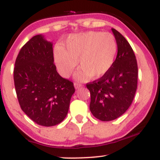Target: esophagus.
<instances>
[{"label": "esophagus", "instance_id": "34e87169", "mask_svg": "<svg viewBox=\"0 0 160 160\" xmlns=\"http://www.w3.org/2000/svg\"><path fill=\"white\" fill-rule=\"evenodd\" d=\"M74 86L75 89H80V87H82V84L79 83V82H74Z\"/></svg>", "mask_w": 160, "mask_h": 160}]
</instances>
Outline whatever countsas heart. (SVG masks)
I'll return each mask as SVG.
<instances>
[{
    "label": "heart",
    "instance_id": "1",
    "mask_svg": "<svg viewBox=\"0 0 160 160\" xmlns=\"http://www.w3.org/2000/svg\"><path fill=\"white\" fill-rule=\"evenodd\" d=\"M117 52V41L113 34L91 31L70 35L64 47L56 46L54 61L58 73L65 78L72 74L78 62L80 68L75 74V79L86 81L107 74L113 65Z\"/></svg>",
    "mask_w": 160,
    "mask_h": 160
}]
</instances>
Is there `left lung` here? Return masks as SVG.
I'll return each instance as SVG.
<instances>
[{
    "instance_id": "obj_1",
    "label": "left lung",
    "mask_w": 160,
    "mask_h": 160,
    "mask_svg": "<svg viewBox=\"0 0 160 160\" xmlns=\"http://www.w3.org/2000/svg\"><path fill=\"white\" fill-rule=\"evenodd\" d=\"M117 44V55L109 71L86 84L90 92L89 109L95 118L111 121L128 110L137 89L138 65L131 46L120 32L111 28Z\"/></svg>"
}]
</instances>
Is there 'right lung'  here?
<instances>
[{
    "label": "right lung",
    "mask_w": 160,
    "mask_h": 160,
    "mask_svg": "<svg viewBox=\"0 0 160 160\" xmlns=\"http://www.w3.org/2000/svg\"><path fill=\"white\" fill-rule=\"evenodd\" d=\"M13 78L20 107L29 118L43 126L64 120L75 89L57 72L52 42L42 34L29 40L16 58Z\"/></svg>",
    "instance_id": "right-lung-1"
}]
</instances>
